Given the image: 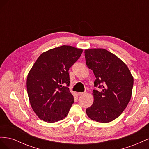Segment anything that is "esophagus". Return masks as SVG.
Returning <instances> with one entry per match:
<instances>
[{
  "label": "esophagus",
  "instance_id": "1",
  "mask_svg": "<svg viewBox=\"0 0 149 149\" xmlns=\"http://www.w3.org/2000/svg\"><path fill=\"white\" fill-rule=\"evenodd\" d=\"M86 94V92H79L78 93V96H82V95H83V94Z\"/></svg>",
  "mask_w": 149,
  "mask_h": 149
}]
</instances>
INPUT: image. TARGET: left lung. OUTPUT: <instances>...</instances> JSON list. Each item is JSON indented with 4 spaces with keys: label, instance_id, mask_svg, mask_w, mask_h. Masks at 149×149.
<instances>
[{
    "label": "left lung",
    "instance_id": "left-lung-1",
    "mask_svg": "<svg viewBox=\"0 0 149 149\" xmlns=\"http://www.w3.org/2000/svg\"><path fill=\"white\" fill-rule=\"evenodd\" d=\"M86 65L93 71L96 80L94 102L86 112L89 118L107 123L118 118L127 107L132 96L133 76L124 63L105 49L84 51Z\"/></svg>",
    "mask_w": 149,
    "mask_h": 149
}]
</instances>
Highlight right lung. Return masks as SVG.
Instances as JSON below:
<instances>
[{"mask_svg": "<svg viewBox=\"0 0 149 149\" xmlns=\"http://www.w3.org/2000/svg\"><path fill=\"white\" fill-rule=\"evenodd\" d=\"M82 49L63 45L43 53L29 71L26 89L31 107L48 123L63 119L74 103L68 71Z\"/></svg>", "mask_w": 149, "mask_h": 149, "instance_id": "1", "label": "right lung"}]
</instances>
